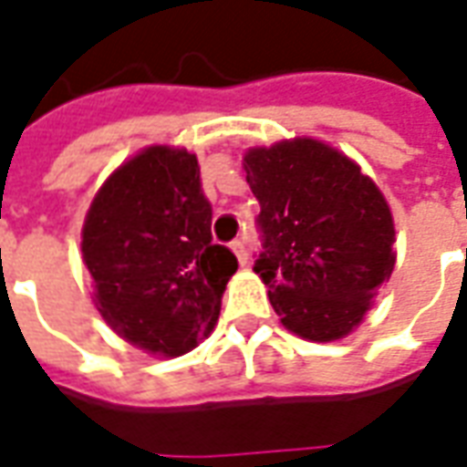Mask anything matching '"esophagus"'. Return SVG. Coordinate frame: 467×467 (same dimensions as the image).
Returning <instances> with one entry per match:
<instances>
[{
    "label": "esophagus",
    "mask_w": 467,
    "mask_h": 467,
    "mask_svg": "<svg viewBox=\"0 0 467 467\" xmlns=\"http://www.w3.org/2000/svg\"><path fill=\"white\" fill-rule=\"evenodd\" d=\"M230 247H233V253H234V257H237V263H240V265L247 263V250H244L243 240H233V243H230Z\"/></svg>",
    "instance_id": "obj_1"
}]
</instances>
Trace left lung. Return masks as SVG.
<instances>
[{"label": "left lung", "instance_id": "left-lung-1", "mask_svg": "<svg viewBox=\"0 0 467 467\" xmlns=\"http://www.w3.org/2000/svg\"><path fill=\"white\" fill-rule=\"evenodd\" d=\"M260 202L254 273L290 333H352L395 267L390 207L350 157L310 137L253 147L243 160Z\"/></svg>", "mask_w": 467, "mask_h": 467}]
</instances>
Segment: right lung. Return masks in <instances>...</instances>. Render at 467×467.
I'll return each mask as SVG.
<instances>
[{"label": "right lung", "instance_id": "right-lung-1", "mask_svg": "<svg viewBox=\"0 0 467 467\" xmlns=\"http://www.w3.org/2000/svg\"><path fill=\"white\" fill-rule=\"evenodd\" d=\"M210 227L213 204L187 150L154 144L107 177L85 217L82 257L97 310L119 337L177 358L213 333L237 257Z\"/></svg>", "mask_w": 467, "mask_h": 467}]
</instances>
